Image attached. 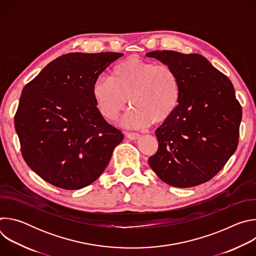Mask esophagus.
<instances>
[{
    "label": "esophagus",
    "mask_w": 256,
    "mask_h": 256,
    "mask_svg": "<svg viewBox=\"0 0 256 256\" xmlns=\"http://www.w3.org/2000/svg\"><path fill=\"white\" fill-rule=\"evenodd\" d=\"M126 136L132 140H136L140 138V134L138 132H126Z\"/></svg>",
    "instance_id": "1"
}]
</instances>
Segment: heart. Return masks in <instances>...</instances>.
Here are the masks:
<instances>
[{"mask_svg": "<svg viewBox=\"0 0 256 256\" xmlns=\"http://www.w3.org/2000/svg\"><path fill=\"white\" fill-rule=\"evenodd\" d=\"M92 96L98 112L108 122H116L130 100L132 107L122 124L144 128L172 116L180 100V82L171 66L130 56L112 68L110 77L95 79Z\"/></svg>", "mask_w": 256, "mask_h": 256, "instance_id": "obj_1", "label": "heart"}]
</instances>
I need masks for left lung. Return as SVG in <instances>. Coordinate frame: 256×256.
I'll return each instance as SVG.
<instances>
[{
    "instance_id": "obj_1",
    "label": "left lung",
    "mask_w": 256,
    "mask_h": 256,
    "mask_svg": "<svg viewBox=\"0 0 256 256\" xmlns=\"http://www.w3.org/2000/svg\"><path fill=\"white\" fill-rule=\"evenodd\" d=\"M147 56L171 66L180 82L179 104L155 132L159 148L149 165L171 186L204 184L237 149L242 108L233 84L198 54L155 50Z\"/></svg>"
}]
</instances>
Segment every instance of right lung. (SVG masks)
<instances>
[{
    "mask_svg": "<svg viewBox=\"0 0 256 256\" xmlns=\"http://www.w3.org/2000/svg\"><path fill=\"white\" fill-rule=\"evenodd\" d=\"M118 52H70L23 88L15 128L26 164L68 190L90 186L105 170L122 132L98 112L92 85Z\"/></svg>",
    "mask_w": 256,
    "mask_h": 256,
    "instance_id": "obj_1",
    "label": "right lung"
}]
</instances>
